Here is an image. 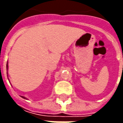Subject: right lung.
I'll use <instances>...</instances> for the list:
<instances>
[{
  "label": "right lung",
  "mask_w": 123,
  "mask_h": 123,
  "mask_svg": "<svg viewBox=\"0 0 123 123\" xmlns=\"http://www.w3.org/2000/svg\"><path fill=\"white\" fill-rule=\"evenodd\" d=\"M7 71H8V62L7 63V74H8V72H7ZM20 97H21L22 98H25V99H27V98H26L25 97H23V96H20Z\"/></svg>",
  "instance_id": "right-lung-1"
}]
</instances>
